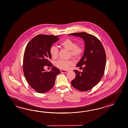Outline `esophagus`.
I'll use <instances>...</instances> for the list:
<instances>
[{
  "mask_svg": "<svg viewBox=\"0 0 128 128\" xmlns=\"http://www.w3.org/2000/svg\"><path fill=\"white\" fill-rule=\"evenodd\" d=\"M61 73H67L68 72V70H60Z\"/></svg>",
  "mask_w": 128,
  "mask_h": 128,
  "instance_id": "esophagus-1",
  "label": "esophagus"
}]
</instances>
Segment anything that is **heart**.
<instances>
[{
	"mask_svg": "<svg viewBox=\"0 0 128 128\" xmlns=\"http://www.w3.org/2000/svg\"><path fill=\"white\" fill-rule=\"evenodd\" d=\"M60 45L64 48L70 50V56L78 58L80 57L83 52V48L80 45H77L75 41L70 38H66L62 41ZM49 52L53 58H56L58 56V50L56 46H52L50 48ZM72 60H59L56 61L54 65L57 68L62 70H67L70 68L71 65L73 64Z\"/></svg>",
	"mask_w": 128,
	"mask_h": 128,
	"instance_id": "heart-1",
	"label": "heart"
}]
</instances>
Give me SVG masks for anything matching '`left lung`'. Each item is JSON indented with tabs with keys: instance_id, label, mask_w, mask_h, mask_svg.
<instances>
[{
	"instance_id": "obj_1",
	"label": "left lung",
	"mask_w": 128,
	"mask_h": 128,
	"mask_svg": "<svg viewBox=\"0 0 128 128\" xmlns=\"http://www.w3.org/2000/svg\"><path fill=\"white\" fill-rule=\"evenodd\" d=\"M68 35L80 36L84 41V54L76 65L82 68L83 71L74 70L76 76L71 83L75 89L86 92L98 84L104 76L106 63L105 51L101 41L92 34L78 32Z\"/></svg>"
}]
</instances>
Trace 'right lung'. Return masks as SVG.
<instances>
[{
    "label": "right lung",
    "mask_w": 128,
    "mask_h": 128,
    "mask_svg": "<svg viewBox=\"0 0 128 128\" xmlns=\"http://www.w3.org/2000/svg\"><path fill=\"white\" fill-rule=\"evenodd\" d=\"M58 36L40 34L28 43L24 50L23 70L28 83L36 92L43 93L51 90L56 77L60 74L58 68L52 67L49 72L44 69L45 65L51 64L49 52L52 44L58 40Z\"/></svg>",
    "instance_id": "add662e5"
}]
</instances>
